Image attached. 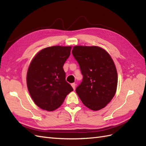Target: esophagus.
<instances>
[{
    "label": "esophagus",
    "mask_w": 146,
    "mask_h": 146,
    "mask_svg": "<svg viewBox=\"0 0 146 146\" xmlns=\"http://www.w3.org/2000/svg\"><path fill=\"white\" fill-rule=\"evenodd\" d=\"M76 83H72V84H71V86H72L74 90H76Z\"/></svg>",
    "instance_id": "esophagus-1"
}]
</instances>
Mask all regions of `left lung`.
Wrapping results in <instances>:
<instances>
[{
	"label": "left lung",
	"mask_w": 146,
	"mask_h": 146,
	"mask_svg": "<svg viewBox=\"0 0 146 146\" xmlns=\"http://www.w3.org/2000/svg\"><path fill=\"white\" fill-rule=\"evenodd\" d=\"M72 53L83 75L76 90L78 97L92 110L104 108L115 95L117 85V70L111 56L98 46H74Z\"/></svg>",
	"instance_id": "left-lung-1"
}]
</instances>
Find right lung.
<instances>
[{
  "instance_id": "right-lung-1",
  "label": "right lung",
  "mask_w": 146,
  "mask_h": 146,
  "mask_svg": "<svg viewBox=\"0 0 146 146\" xmlns=\"http://www.w3.org/2000/svg\"><path fill=\"white\" fill-rule=\"evenodd\" d=\"M70 46H52L39 52L31 62L27 75L29 93L38 107L47 111L60 107L72 87L66 81L63 65Z\"/></svg>"
}]
</instances>
